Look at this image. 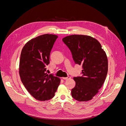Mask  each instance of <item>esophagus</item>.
Instances as JSON below:
<instances>
[{"instance_id":"1","label":"esophagus","mask_w":126,"mask_h":126,"mask_svg":"<svg viewBox=\"0 0 126 126\" xmlns=\"http://www.w3.org/2000/svg\"><path fill=\"white\" fill-rule=\"evenodd\" d=\"M71 77H70V76H68V77H63V79H64V80H67V79H70Z\"/></svg>"}]
</instances>
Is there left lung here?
Returning <instances> with one entry per match:
<instances>
[{
  "label": "left lung",
  "mask_w": 126,
  "mask_h": 126,
  "mask_svg": "<svg viewBox=\"0 0 126 126\" xmlns=\"http://www.w3.org/2000/svg\"><path fill=\"white\" fill-rule=\"evenodd\" d=\"M75 63L82 65V76L74 77L71 96L78 101L92 99L104 84L108 72V59L101 45L89 36L73 35L63 39Z\"/></svg>",
  "instance_id": "obj_1"
}]
</instances>
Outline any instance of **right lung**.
<instances>
[{
  "label": "right lung",
  "instance_id": "right-lung-1",
  "mask_svg": "<svg viewBox=\"0 0 126 126\" xmlns=\"http://www.w3.org/2000/svg\"><path fill=\"white\" fill-rule=\"evenodd\" d=\"M58 36L45 34L29 40L22 48L19 63V75L27 90L36 99H51L60 79L46 72L50 63V51Z\"/></svg>",
  "mask_w": 126,
  "mask_h": 126
}]
</instances>
